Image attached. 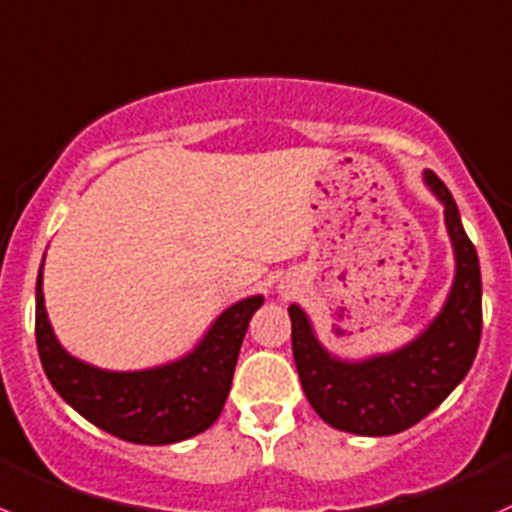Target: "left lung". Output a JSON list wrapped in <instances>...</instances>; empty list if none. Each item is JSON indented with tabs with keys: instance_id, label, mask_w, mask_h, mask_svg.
Listing matches in <instances>:
<instances>
[{
	"instance_id": "8db88e82",
	"label": "left lung",
	"mask_w": 512,
	"mask_h": 512,
	"mask_svg": "<svg viewBox=\"0 0 512 512\" xmlns=\"http://www.w3.org/2000/svg\"><path fill=\"white\" fill-rule=\"evenodd\" d=\"M423 179L445 209L455 278L440 313L416 341L383 356L343 361L321 346L301 306L288 308L303 393L328 426L346 433L393 435L416 426L463 381L478 353L483 328L478 254L448 186L433 171Z\"/></svg>"
}]
</instances>
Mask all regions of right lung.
Returning <instances> with one entry per match:
<instances>
[{
    "label": "right lung",
    "instance_id": "1",
    "mask_svg": "<svg viewBox=\"0 0 512 512\" xmlns=\"http://www.w3.org/2000/svg\"><path fill=\"white\" fill-rule=\"evenodd\" d=\"M261 303L263 296H249L226 308L199 346L179 361L146 371H101L57 341L44 308L39 268L34 331L44 373L74 411L129 443L169 445L214 426L231 391L246 328Z\"/></svg>",
    "mask_w": 512,
    "mask_h": 512
}]
</instances>
